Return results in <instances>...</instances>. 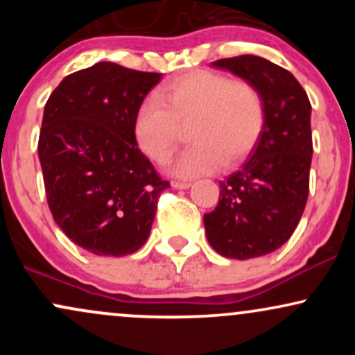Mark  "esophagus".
I'll use <instances>...</instances> for the list:
<instances>
[{"label":"esophagus","instance_id":"34e87169","mask_svg":"<svg viewBox=\"0 0 355 355\" xmlns=\"http://www.w3.org/2000/svg\"><path fill=\"white\" fill-rule=\"evenodd\" d=\"M172 187L173 189H177V190H185V189H190L191 187V182H172Z\"/></svg>","mask_w":355,"mask_h":355}]
</instances>
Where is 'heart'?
<instances>
[{
  "instance_id": "obj_1",
  "label": "heart",
  "mask_w": 355,
  "mask_h": 355,
  "mask_svg": "<svg viewBox=\"0 0 355 355\" xmlns=\"http://www.w3.org/2000/svg\"><path fill=\"white\" fill-rule=\"evenodd\" d=\"M266 121V105L255 85L209 70L170 80L137 108L133 137L150 160L162 165L189 125L191 144L170 165L175 177H197L232 166L252 152Z\"/></svg>"
}]
</instances>
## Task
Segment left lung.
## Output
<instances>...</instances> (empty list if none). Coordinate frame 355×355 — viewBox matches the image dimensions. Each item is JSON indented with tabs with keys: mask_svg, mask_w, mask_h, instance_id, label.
Returning a JSON list of instances; mask_svg holds the SVG:
<instances>
[{
	"mask_svg": "<svg viewBox=\"0 0 355 355\" xmlns=\"http://www.w3.org/2000/svg\"><path fill=\"white\" fill-rule=\"evenodd\" d=\"M211 64L255 85L266 105L262 133L247 162L220 182L218 205L203 215L215 252L255 259L282 247L304 214L313 152L312 107L295 76L266 58L242 55Z\"/></svg>",
	"mask_w": 355,
	"mask_h": 355,
	"instance_id": "8db88e82",
	"label": "left lung"
}]
</instances>
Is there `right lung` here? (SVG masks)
<instances>
[{"mask_svg": "<svg viewBox=\"0 0 355 355\" xmlns=\"http://www.w3.org/2000/svg\"><path fill=\"white\" fill-rule=\"evenodd\" d=\"M160 73L100 61L64 76L44 105L38 157L56 225L89 254L123 257L146 242L162 180L133 137Z\"/></svg>", "mask_w": 355, "mask_h": 355, "instance_id": "1", "label": "right lung"}]
</instances>
